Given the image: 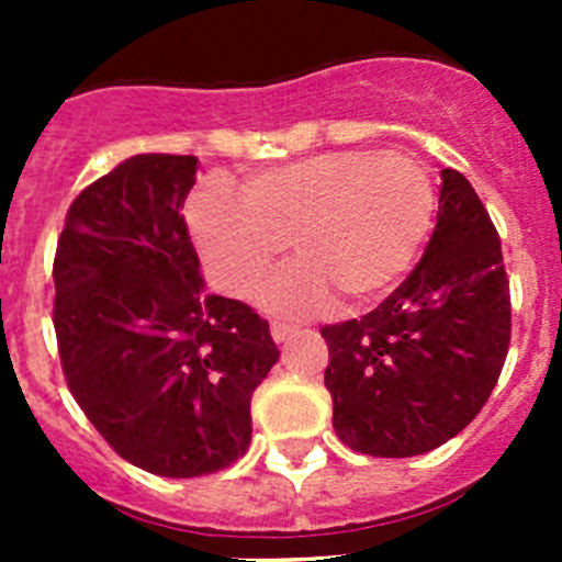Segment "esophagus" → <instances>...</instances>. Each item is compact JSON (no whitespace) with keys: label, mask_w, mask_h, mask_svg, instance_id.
<instances>
[{"label":"esophagus","mask_w":562,"mask_h":562,"mask_svg":"<svg viewBox=\"0 0 562 562\" xmlns=\"http://www.w3.org/2000/svg\"><path fill=\"white\" fill-rule=\"evenodd\" d=\"M296 331H299L296 326H285V323H271V339H274L277 345L288 342V339H291Z\"/></svg>","instance_id":"34e87169"}]
</instances>
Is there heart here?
Here are the masks:
<instances>
[{
  "label": "heart",
  "instance_id": "1",
  "mask_svg": "<svg viewBox=\"0 0 562 562\" xmlns=\"http://www.w3.org/2000/svg\"><path fill=\"white\" fill-rule=\"evenodd\" d=\"M427 168L402 155L334 149L249 173L241 198L212 179L187 220L214 282L245 296L291 241L296 263L260 291L277 315H313L383 299L427 245L435 223Z\"/></svg>",
  "mask_w": 562,
  "mask_h": 562
}]
</instances>
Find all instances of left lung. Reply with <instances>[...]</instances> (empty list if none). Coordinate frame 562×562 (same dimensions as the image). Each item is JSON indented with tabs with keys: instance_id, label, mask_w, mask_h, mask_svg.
I'll return each mask as SVG.
<instances>
[{
	"instance_id": "obj_1",
	"label": "left lung",
	"mask_w": 562,
	"mask_h": 562,
	"mask_svg": "<svg viewBox=\"0 0 562 562\" xmlns=\"http://www.w3.org/2000/svg\"><path fill=\"white\" fill-rule=\"evenodd\" d=\"M422 260L361 321L323 326L334 432L370 457H416L462 432L490 400L512 339L497 231L470 181L440 171Z\"/></svg>"
}]
</instances>
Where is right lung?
<instances>
[{"label": "right lung", "mask_w": 562, "mask_h": 562, "mask_svg": "<svg viewBox=\"0 0 562 562\" xmlns=\"http://www.w3.org/2000/svg\"><path fill=\"white\" fill-rule=\"evenodd\" d=\"M190 155H135L72 201L54 260L67 386L119 457L166 479L217 473L252 440L280 359L269 323L209 296L181 217Z\"/></svg>", "instance_id": "right-lung-1"}]
</instances>
